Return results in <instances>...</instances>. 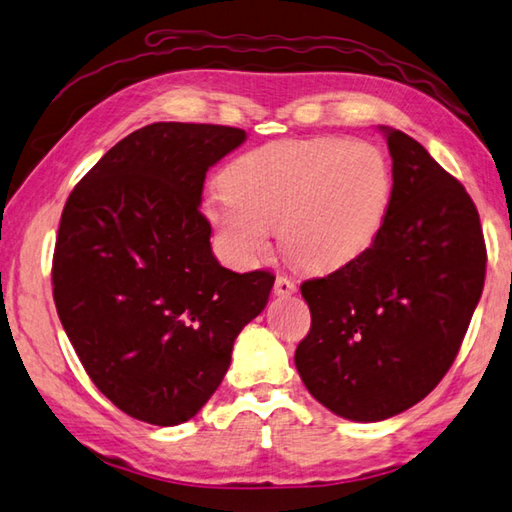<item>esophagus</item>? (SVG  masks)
Returning <instances> with one entry per match:
<instances>
[{
    "label": "esophagus",
    "mask_w": 512,
    "mask_h": 512,
    "mask_svg": "<svg viewBox=\"0 0 512 512\" xmlns=\"http://www.w3.org/2000/svg\"><path fill=\"white\" fill-rule=\"evenodd\" d=\"M274 292H276V296H292L296 292V283L287 276H278L274 283Z\"/></svg>",
    "instance_id": "esophagus-1"
}]
</instances>
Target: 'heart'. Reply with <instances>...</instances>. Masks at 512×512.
Masks as SVG:
<instances>
[{"label":"heart","instance_id":"1","mask_svg":"<svg viewBox=\"0 0 512 512\" xmlns=\"http://www.w3.org/2000/svg\"><path fill=\"white\" fill-rule=\"evenodd\" d=\"M205 218L223 252L254 265L278 229L298 267L330 274L379 240L392 205V169L374 144L334 136L263 144L236 158Z\"/></svg>","mask_w":512,"mask_h":512}]
</instances>
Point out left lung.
<instances>
[{
	"label": "left lung",
	"mask_w": 512,
	"mask_h": 512,
	"mask_svg": "<svg viewBox=\"0 0 512 512\" xmlns=\"http://www.w3.org/2000/svg\"><path fill=\"white\" fill-rule=\"evenodd\" d=\"M392 205L359 260L301 285L310 334L294 363L305 388L350 421H383L437 388L486 278V243L464 185L403 131L381 127Z\"/></svg>",
	"instance_id": "1"
}]
</instances>
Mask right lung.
I'll list each match as a JSON object with an SVG mask.
<instances>
[{"mask_svg":"<svg viewBox=\"0 0 512 512\" xmlns=\"http://www.w3.org/2000/svg\"><path fill=\"white\" fill-rule=\"evenodd\" d=\"M247 140L220 124L156 122L98 160L66 200L53 298L98 390L129 417L178 426L229 370L274 274H236L200 214L209 167Z\"/></svg>","mask_w":512,"mask_h":512,"instance_id":"1","label":"right lung"}]
</instances>
